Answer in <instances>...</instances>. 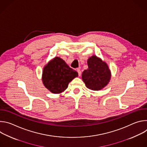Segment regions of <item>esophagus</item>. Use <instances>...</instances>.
Returning a JSON list of instances; mask_svg holds the SVG:
<instances>
[{
  "label": "esophagus",
  "mask_w": 147,
  "mask_h": 147,
  "mask_svg": "<svg viewBox=\"0 0 147 147\" xmlns=\"http://www.w3.org/2000/svg\"><path fill=\"white\" fill-rule=\"evenodd\" d=\"M77 71L78 72V76H81V71L80 69H77Z\"/></svg>",
  "instance_id": "34e87169"
}]
</instances>
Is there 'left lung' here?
I'll return each mask as SVG.
<instances>
[{
	"label": "left lung",
	"mask_w": 147,
	"mask_h": 147,
	"mask_svg": "<svg viewBox=\"0 0 147 147\" xmlns=\"http://www.w3.org/2000/svg\"><path fill=\"white\" fill-rule=\"evenodd\" d=\"M88 68L82 74L86 86L92 90L98 91L106 87L110 81L111 71L105 61L93 55L87 61Z\"/></svg>",
	"instance_id": "8db88e82"
}]
</instances>
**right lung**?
I'll list each match as a JSON object with an SVG mask.
<instances>
[{"instance_id":"right-lung-1","label":"right lung","mask_w":147,"mask_h":147,"mask_svg":"<svg viewBox=\"0 0 147 147\" xmlns=\"http://www.w3.org/2000/svg\"><path fill=\"white\" fill-rule=\"evenodd\" d=\"M78 76V73L70 68L63 60L55 57L44 66L42 80L44 86L50 92L60 94L66 90L69 83Z\"/></svg>"}]
</instances>
